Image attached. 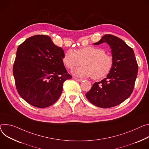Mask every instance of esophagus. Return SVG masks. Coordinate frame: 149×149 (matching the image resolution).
I'll return each mask as SVG.
<instances>
[{"mask_svg":"<svg viewBox=\"0 0 149 149\" xmlns=\"http://www.w3.org/2000/svg\"><path fill=\"white\" fill-rule=\"evenodd\" d=\"M73 79L77 81H79V82H81V81H83V79H79V78H75V77H73Z\"/></svg>","mask_w":149,"mask_h":149,"instance_id":"1","label":"esophagus"}]
</instances>
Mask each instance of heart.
<instances>
[{"label":"heart","mask_w":149,"mask_h":149,"mask_svg":"<svg viewBox=\"0 0 149 149\" xmlns=\"http://www.w3.org/2000/svg\"><path fill=\"white\" fill-rule=\"evenodd\" d=\"M65 66L70 70L83 65L73 71L74 75L79 77H92L93 79H100L109 74L113 66V59L100 48L87 46L79 49L75 52L66 51L62 58Z\"/></svg>","instance_id":"1"}]
</instances>
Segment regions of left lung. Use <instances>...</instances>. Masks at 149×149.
<instances>
[{
  "mask_svg": "<svg viewBox=\"0 0 149 149\" xmlns=\"http://www.w3.org/2000/svg\"><path fill=\"white\" fill-rule=\"evenodd\" d=\"M103 43H106L111 49L112 70L106 78L93 84L86 96L94 105L109 108L120 104L130 96L137 76L138 64L133 49L122 39L105 34L93 45Z\"/></svg>",
  "mask_w": 149,
  "mask_h": 149,
  "instance_id": "left-lung-1",
  "label": "left lung"
}]
</instances>
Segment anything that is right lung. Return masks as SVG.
Here are the masks:
<instances>
[{
  "label": "right lung",
  "instance_id": "obj_1",
  "mask_svg": "<svg viewBox=\"0 0 149 149\" xmlns=\"http://www.w3.org/2000/svg\"><path fill=\"white\" fill-rule=\"evenodd\" d=\"M64 54L46 35L33 36L18 46L13 74L18 93L25 101L45 108L58 100L64 81L72 78L62 62Z\"/></svg>",
  "mask_w": 149,
  "mask_h": 149
}]
</instances>
